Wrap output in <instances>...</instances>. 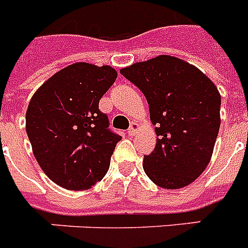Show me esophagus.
Here are the masks:
<instances>
[{
	"label": "esophagus",
	"instance_id": "1",
	"mask_svg": "<svg viewBox=\"0 0 248 248\" xmlns=\"http://www.w3.org/2000/svg\"><path fill=\"white\" fill-rule=\"evenodd\" d=\"M138 130H139V124H135V122H134V124H131L130 128L127 130L128 136H134V135L138 132Z\"/></svg>",
	"mask_w": 248,
	"mask_h": 248
}]
</instances>
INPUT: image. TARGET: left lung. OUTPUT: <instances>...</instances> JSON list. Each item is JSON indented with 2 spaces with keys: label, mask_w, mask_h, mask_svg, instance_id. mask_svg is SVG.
Listing matches in <instances>:
<instances>
[{
  "label": "left lung",
  "mask_w": 248,
  "mask_h": 248,
  "mask_svg": "<svg viewBox=\"0 0 248 248\" xmlns=\"http://www.w3.org/2000/svg\"><path fill=\"white\" fill-rule=\"evenodd\" d=\"M145 95L156 145L144 156L146 176L162 188L194 182L210 162L220 127V94L208 76L172 56L121 70Z\"/></svg>",
  "instance_id": "obj_1"
}]
</instances>
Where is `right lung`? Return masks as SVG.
Masks as SVG:
<instances>
[{
  "label": "right lung",
  "mask_w": 248,
  "mask_h": 248,
  "mask_svg": "<svg viewBox=\"0 0 248 248\" xmlns=\"http://www.w3.org/2000/svg\"><path fill=\"white\" fill-rule=\"evenodd\" d=\"M117 78L110 66L78 62L35 92L26 110V134L43 172L67 190H88L108 172L121 136L99 109Z\"/></svg>",
  "instance_id": "add662e5"
}]
</instances>
